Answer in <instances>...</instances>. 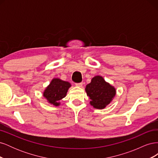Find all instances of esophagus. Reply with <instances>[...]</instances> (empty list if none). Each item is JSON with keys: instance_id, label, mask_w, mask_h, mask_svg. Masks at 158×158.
Wrapping results in <instances>:
<instances>
[{"instance_id": "esophagus-1", "label": "esophagus", "mask_w": 158, "mask_h": 158, "mask_svg": "<svg viewBox=\"0 0 158 158\" xmlns=\"http://www.w3.org/2000/svg\"><path fill=\"white\" fill-rule=\"evenodd\" d=\"M76 86H78V87H82L83 83H82V82H80V83H76Z\"/></svg>"}]
</instances>
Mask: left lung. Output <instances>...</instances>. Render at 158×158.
Here are the masks:
<instances>
[{"instance_id": "8db88e82", "label": "left lung", "mask_w": 158, "mask_h": 158, "mask_svg": "<svg viewBox=\"0 0 158 158\" xmlns=\"http://www.w3.org/2000/svg\"><path fill=\"white\" fill-rule=\"evenodd\" d=\"M91 101L89 104L95 109H103L112 102L116 95V89L107 82L101 76H95L85 88Z\"/></svg>"}]
</instances>
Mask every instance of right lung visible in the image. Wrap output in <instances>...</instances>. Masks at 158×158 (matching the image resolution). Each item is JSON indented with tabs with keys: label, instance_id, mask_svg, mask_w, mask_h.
I'll return each instance as SVG.
<instances>
[{
	"label": "right lung",
	"instance_id": "add662e5",
	"mask_svg": "<svg viewBox=\"0 0 158 158\" xmlns=\"http://www.w3.org/2000/svg\"><path fill=\"white\" fill-rule=\"evenodd\" d=\"M71 84L59 78H53L44 90L43 95L47 102L55 106H60V100L66 97Z\"/></svg>",
	"mask_w": 158,
	"mask_h": 158
}]
</instances>
